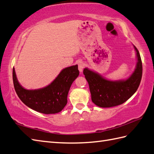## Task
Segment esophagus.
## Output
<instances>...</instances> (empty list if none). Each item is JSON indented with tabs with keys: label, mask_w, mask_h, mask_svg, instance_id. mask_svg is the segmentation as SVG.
<instances>
[{
	"label": "esophagus",
	"mask_w": 154,
	"mask_h": 154,
	"mask_svg": "<svg viewBox=\"0 0 154 154\" xmlns=\"http://www.w3.org/2000/svg\"><path fill=\"white\" fill-rule=\"evenodd\" d=\"M84 67H85V63L83 62H81L79 63V64H78V69H79V70L81 73L83 72V70L84 69Z\"/></svg>",
	"instance_id": "obj_1"
}]
</instances>
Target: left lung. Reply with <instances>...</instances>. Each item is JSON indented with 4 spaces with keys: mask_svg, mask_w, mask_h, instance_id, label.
I'll return each mask as SVG.
<instances>
[{
    "mask_svg": "<svg viewBox=\"0 0 154 154\" xmlns=\"http://www.w3.org/2000/svg\"><path fill=\"white\" fill-rule=\"evenodd\" d=\"M137 64L133 73L123 81H111L99 74L85 68L83 74L88 81L92 101L101 108H110L122 104L133 96L140 85L142 75V63L140 53L134 46Z\"/></svg>",
    "mask_w": 154,
    "mask_h": 154,
    "instance_id": "obj_1",
    "label": "left lung"
}]
</instances>
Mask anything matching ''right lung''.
Wrapping results in <instances>:
<instances>
[{
    "label": "right lung",
    "instance_id": "1",
    "mask_svg": "<svg viewBox=\"0 0 154 154\" xmlns=\"http://www.w3.org/2000/svg\"><path fill=\"white\" fill-rule=\"evenodd\" d=\"M79 74L77 65L66 67L47 87L37 90H27L21 87L14 68L12 77L16 94L24 104L38 112L52 114L61 112L66 106L71 85Z\"/></svg>",
    "mask_w": 154,
    "mask_h": 154
}]
</instances>
